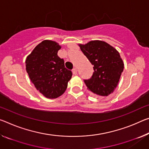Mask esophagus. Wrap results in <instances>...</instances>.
Returning <instances> with one entry per match:
<instances>
[{"mask_svg":"<svg viewBox=\"0 0 149 149\" xmlns=\"http://www.w3.org/2000/svg\"><path fill=\"white\" fill-rule=\"evenodd\" d=\"M72 72H73V74H74V75H77V71L76 68H74V69L72 70Z\"/></svg>","mask_w":149,"mask_h":149,"instance_id":"esophagus-1","label":"esophagus"}]
</instances>
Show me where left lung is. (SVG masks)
Instances as JSON below:
<instances>
[{
    "label": "left lung",
    "mask_w": 149,
    "mask_h": 149,
    "mask_svg": "<svg viewBox=\"0 0 149 149\" xmlns=\"http://www.w3.org/2000/svg\"><path fill=\"white\" fill-rule=\"evenodd\" d=\"M80 49L93 65L90 79H84L87 89L100 96H108L114 91L124 69V63L116 49L107 42L90 41Z\"/></svg>",
    "instance_id": "left-lung-1"
}]
</instances>
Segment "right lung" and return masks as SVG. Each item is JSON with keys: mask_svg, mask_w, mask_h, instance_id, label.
Masks as SVG:
<instances>
[{"mask_svg": "<svg viewBox=\"0 0 149 149\" xmlns=\"http://www.w3.org/2000/svg\"><path fill=\"white\" fill-rule=\"evenodd\" d=\"M61 46L52 40L42 41L26 60V70L31 81L47 98H57L64 93L72 78L64 60L58 56Z\"/></svg>", "mask_w": 149, "mask_h": 149, "instance_id": "add662e5", "label": "right lung"}]
</instances>
